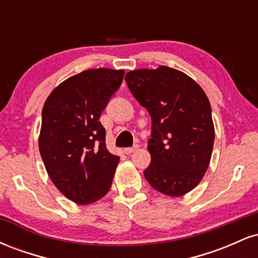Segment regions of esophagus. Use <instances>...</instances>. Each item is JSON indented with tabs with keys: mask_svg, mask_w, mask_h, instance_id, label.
<instances>
[{
	"mask_svg": "<svg viewBox=\"0 0 258 258\" xmlns=\"http://www.w3.org/2000/svg\"><path fill=\"white\" fill-rule=\"evenodd\" d=\"M138 149V146H135L133 148H126V149H123V153L126 154V155H130V154H132L135 150Z\"/></svg>",
	"mask_w": 258,
	"mask_h": 258,
	"instance_id": "obj_1",
	"label": "esophagus"
}]
</instances>
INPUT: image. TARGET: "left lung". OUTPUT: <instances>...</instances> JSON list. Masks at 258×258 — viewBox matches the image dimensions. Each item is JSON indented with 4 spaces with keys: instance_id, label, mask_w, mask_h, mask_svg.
<instances>
[{
    "instance_id": "1",
    "label": "left lung",
    "mask_w": 258,
    "mask_h": 258,
    "mask_svg": "<svg viewBox=\"0 0 258 258\" xmlns=\"http://www.w3.org/2000/svg\"><path fill=\"white\" fill-rule=\"evenodd\" d=\"M126 84L152 116V162L144 177L168 197L189 193L203 179L215 141L211 105L203 88L172 68L127 73Z\"/></svg>"
}]
</instances>
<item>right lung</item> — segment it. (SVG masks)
<instances>
[{
  "label": "right lung",
  "mask_w": 258,
  "mask_h": 258,
  "mask_svg": "<svg viewBox=\"0 0 258 258\" xmlns=\"http://www.w3.org/2000/svg\"><path fill=\"white\" fill-rule=\"evenodd\" d=\"M123 74L85 70L59 84L43 104L41 158L55 188L79 205L102 199L111 186L120 156L106 149L99 117Z\"/></svg>",
  "instance_id": "add662e5"
}]
</instances>
